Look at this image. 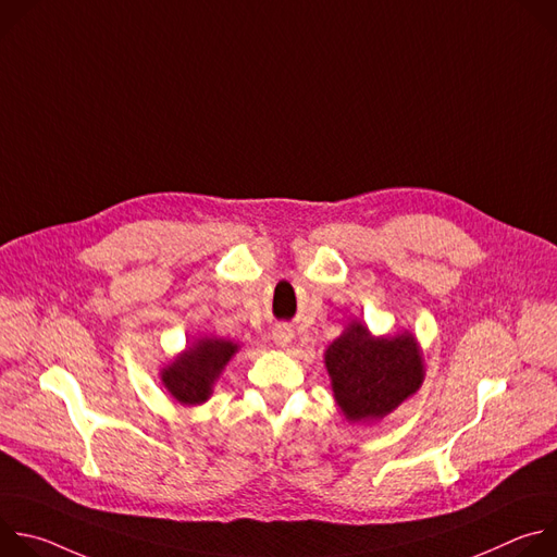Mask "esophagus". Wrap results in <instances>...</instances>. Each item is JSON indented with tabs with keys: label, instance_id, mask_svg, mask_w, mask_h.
I'll list each match as a JSON object with an SVG mask.
<instances>
[{
	"label": "esophagus",
	"instance_id": "esophagus-1",
	"mask_svg": "<svg viewBox=\"0 0 557 557\" xmlns=\"http://www.w3.org/2000/svg\"><path fill=\"white\" fill-rule=\"evenodd\" d=\"M271 339L277 348H286L293 342V331L288 326H275L271 333Z\"/></svg>",
	"mask_w": 557,
	"mask_h": 557
}]
</instances>
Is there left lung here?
I'll list each match as a JSON object with an SVG mask.
<instances>
[{
	"label": "left lung",
	"mask_w": 557,
	"mask_h": 557,
	"mask_svg": "<svg viewBox=\"0 0 557 557\" xmlns=\"http://www.w3.org/2000/svg\"><path fill=\"white\" fill-rule=\"evenodd\" d=\"M324 366L335 404L348 423H374L419 392L425 359L410 331L372 335L363 322H350L326 348Z\"/></svg>",
	"instance_id": "8db88e82"
}]
</instances>
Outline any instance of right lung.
Instances as JSON below:
<instances>
[{
	"instance_id": "right-lung-1",
	"label": "right lung",
	"mask_w": 557,
	"mask_h": 557,
	"mask_svg": "<svg viewBox=\"0 0 557 557\" xmlns=\"http://www.w3.org/2000/svg\"><path fill=\"white\" fill-rule=\"evenodd\" d=\"M237 352H240V344L231 339L198 337L178 352L172 363L161 368L158 376L176 404L196 408L211 399L218 379Z\"/></svg>"
}]
</instances>
